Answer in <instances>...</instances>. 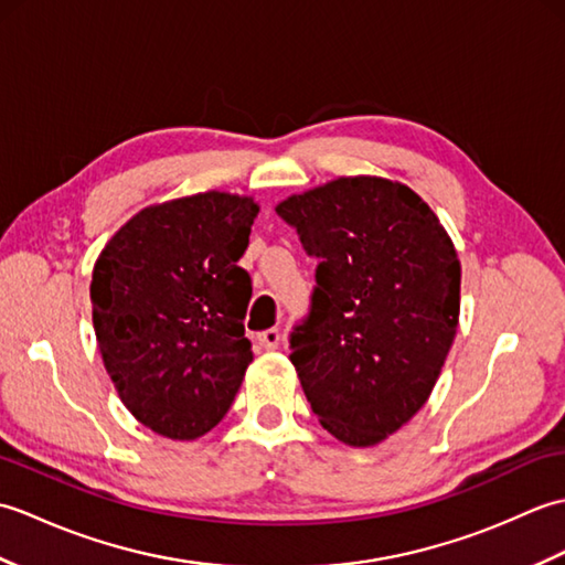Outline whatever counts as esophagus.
<instances>
[{"label": "esophagus", "mask_w": 565, "mask_h": 565, "mask_svg": "<svg viewBox=\"0 0 565 565\" xmlns=\"http://www.w3.org/2000/svg\"><path fill=\"white\" fill-rule=\"evenodd\" d=\"M257 342L264 347V350H276V347L281 344V332L271 328V330H264L257 334Z\"/></svg>", "instance_id": "34e87169"}]
</instances>
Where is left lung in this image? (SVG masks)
<instances>
[{
    "label": "left lung",
    "instance_id": "left-lung-1",
    "mask_svg": "<svg viewBox=\"0 0 565 565\" xmlns=\"http://www.w3.org/2000/svg\"><path fill=\"white\" fill-rule=\"evenodd\" d=\"M276 213L318 259L291 362L320 425L374 447L429 398L459 326L461 264L411 186L340 177Z\"/></svg>",
    "mask_w": 565,
    "mask_h": 565
}]
</instances>
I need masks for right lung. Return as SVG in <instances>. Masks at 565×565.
Wrapping results in <instances>:
<instances>
[{
  "mask_svg": "<svg viewBox=\"0 0 565 565\" xmlns=\"http://www.w3.org/2000/svg\"><path fill=\"white\" fill-rule=\"evenodd\" d=\"M257 213L225 191L164 201L136 213L94 264L104 366L138 423L162 437L206 435L245 379L252 279L237 259Z\"/></svg>",
  "mask_w": 565,
  "mask_h": 565,
  "instance_id": "right-lung-1",
  "label": "right lung"
}]
</instances>
